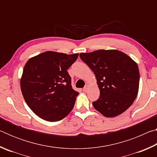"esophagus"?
Returning a JSON list of instances; mask_svg holds the SVG:
<instances>
[{"label":"esophagus","instance_id":"1","mask_svg":"<svg viewBox=\"0 0 157 157\" xmlns=\"http://www.w3.org/2000/svg\"><path fill=\"white\" fill-rule=\"evenodd\" d=\"M89 86L88 84H86L85 85V86L84 87V89H83V91H84V92H86L87 91H88V89H89Z\"/></svg>","mask_w":157,"mask_h":157}]
</instances>
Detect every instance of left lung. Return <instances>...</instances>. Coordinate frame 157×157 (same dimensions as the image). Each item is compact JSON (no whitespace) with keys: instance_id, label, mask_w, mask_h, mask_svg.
<instances>
[{"instance_id":"left-lung-1","label":"left lung","mask_w":157,"mask_h":157,"mask_svg":"<svg viewBox=\"0 0 157 157\" xmlns=\"http://www.w3.org/2000/svg\"><path fill=\"white\" fill-rule=\"evenodd\" d=\"M79 57L94 73L100 90L99 99L93 102L94 107L107 118L125 111L139 93L140 75L136 62L118 50L82 52Z\"/></svg>"}]
</instances>
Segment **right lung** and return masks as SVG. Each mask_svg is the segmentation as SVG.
I'll list each match as a JSON object with an SVG mask.
<instances>
[{
    "label": "right lung",
    "mask_w": 157,
    "mask_h": 157,
    "mask_svg": "<svg viewBox=\"0 0 157 157\" xmlns=\"http://www.w3.org/2000/svg\"><path fill=\"white\" fill-rule=\"evenodd\" d=\"M79 54L46 51L29 59L20 84L25 102L41 118L55 122L72 111L79 93L71 86L68 68Z\"/></svg>",
    "instance_id": "right-lung-1"
}]
</instances>
